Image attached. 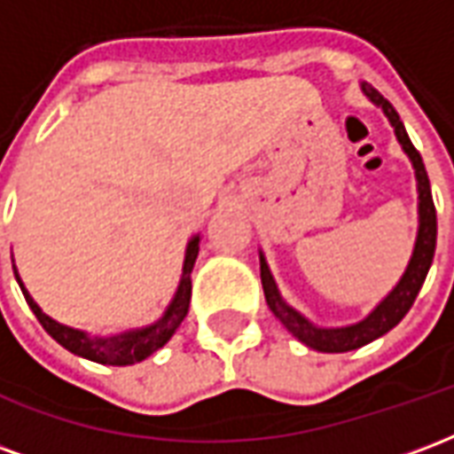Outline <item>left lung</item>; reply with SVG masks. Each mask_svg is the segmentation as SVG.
Masks as SVG:
<instances>
[{"mask_svg":"<svg viewBox=\"0 0 454 454\" xmlns=\"http://www.w3.org/2000/svg\"><path fill=\"white\" fill-rule=\"evenodd\" d=\"M360 90L389 119L401 150L409 155L411 165H413V172H416V192H419V233H416V243H413V253H411L409 265L403 270V275L396 282V286L362 321L350 325H338V328H325V325L311 324L301 311H296L294 306L286 304L282 294H279V286H277L275 277L270 272L265 253L260 250V279H262L265 301L270 306V311L282 321V325H285L289 333L304 342L306 348L318 352L357 350L362 345H367V342L377 340L384 333H389L391 328L399 324L403 316L409 314V309L416 301V296H419L420 286L426 282L430 265H433V255H435L438 221H435V207H433V194H430L426 165L420 160L419 150L413 148V143H411L409 133L403 129L396 109L372 84L362 82Z\"/></svg>","mask_w":454,"mask_h":454,"instance_id":"8db88e82","label":"left lung"}]
</instances>
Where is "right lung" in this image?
<instances>
[{"label": "right lung", "mask_w": 454, "mask_h": 454, "mask_svg": "<svg viewBox=\"0 0 454 454\" xmlns=\"http://www.w3.org/2000/svg\"><path fill=\"white\" fill-rule=\"evenodd\" d=\"M199 240L201 236H192L187 243V250H184V265H182V277H179L177 292L172 296V301L165 309V314L160 316L155 324L143 325V328H133V331H123L119 335H109V338H102V335H90L80 331V328H70V325L58 324L55 318H51L48 314H43V309L35 304L34 296L28 294V289L21 282L19 277V270L14 265V277L21 292L26 296V304L31 306V311L35 314V318L41 321V325L45 328V333L51 335L53 340H58L63 345L65 350H70L77 357H84V360L99 362V364H114V367H126V364H136V362H143L145 357H150L153 352H158L165 342L175 335L184 316L189 311V299H192V270H194V262H197L199 255Z\"/></svg>", "instance_id": "add662e5"}]
</instances>
